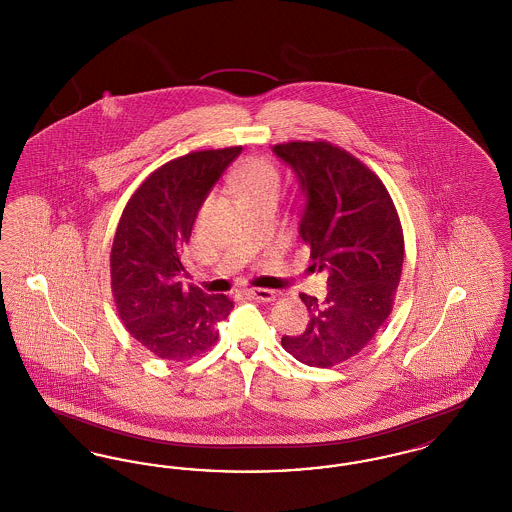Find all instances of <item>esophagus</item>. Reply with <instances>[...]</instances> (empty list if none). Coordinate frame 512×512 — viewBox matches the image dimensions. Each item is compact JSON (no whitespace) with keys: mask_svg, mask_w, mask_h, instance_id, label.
Segmentation results:
<instances>
[{"mask_svg":"<svg viewBox=\"0 0 512 512\" xmlns=\"http://www.w3.org/2000/svg\"><path fill=\"white\" fill-rule=\"evenodd\" d=\"M247 295L257 299V301H274L276 292L274 290H265V288H251V290H247Z\"/></svg>","mask_w":512,"mask_h":512,"instance_id":"1","label":"esophagus"}]
</instances>
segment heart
I'll list each match as a JSON object with an SVG mask.
<instances>
[{
    "label": "heart",
    "mask_w": 512,
    "mask_h": 512,
    "mask_svg": "<svg viewBox=\"0 0 512 512\" xmlns=\"http://www.w3.org/2000/svg\"><path fill=\"white\" fill-rule=\"evenodd\" d=\"M240 199L253 195L268 194L280 190V174L276 167L263 157H249L240 165L234 176Z\"/></svg>",
    "instance_id": "heart-1"
}]
</instances>
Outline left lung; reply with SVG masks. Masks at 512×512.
<instances>
[{"label":"left lung","mask_w":512,"mask_h":512,"mask_svg":"<svg viewBox=\"0 0 512 512\" xmlns=\"http://www.w3.org/2000/svg\"><path fill=\"white\" fill-rule=\"evenodd\" d=\"M272 151L299 180V236L313 268L328 272L324 301L299 295L309 324L282 347L299 363L328 368L355 357L390 317L405 253L401 220L382 180L345 149L288 142Z\"/></svg>","instance_id":"left-lung-1"}]
</instances>
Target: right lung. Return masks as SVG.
<instances>
[{"label":"right lung","instance_id":"right-lung-1","mask_svg":"<svg viewBox=\"0 0 512 512\" xmlns=\"http://www.w3.org/2000/svg\"><path fill=\"white\" fill-rule=\"evenodd\" d=\"M242 146L192 151L151 172L128 199L111 249V290L122 324L153 355L186 361L219 340L234 303L184 288L180 255L195 217Z\"/></svg>","mask_w":512,"mask_h":512}]
</instances>
